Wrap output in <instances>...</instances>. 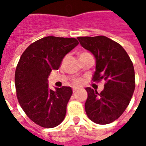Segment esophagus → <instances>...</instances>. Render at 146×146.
I'll return each mask as SVG.
<instances>
[{"mask_svg": "<svg viewBox=\"0 0 146 146\" xmlns=\"http://www.w3.org/2000/svg\"><path fill=\"white\" fill-rule=\"evenodd\" d=\"M76 91H77V88H74L73 89V93H74V92H76Z\"/></svg>", "mask_w": 146, "mask_h": 146, "instance_id": "esophagus-1", "label": "esophagus"}]
</instances>
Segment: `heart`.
<instances>
[{
  "label": "heart",
  "mask_w": 146,
  "mask_h": 146,
  "mask_svg": "<svg viewBox=\"0 0 146 146\" xmlns=\"http://www.w3.org/2000/svg\"><path fill=\"white\" fill-rule=\"evenodd\" d=\"M85 53H87V52H84V53H82V54H85ZM81 82H82V80H81L80 79H76L73 81V83H74L75 84H76V85H79V84H80Z\"/></svg>",
  "instance_id": "b5f03b06"
}]
</instances>
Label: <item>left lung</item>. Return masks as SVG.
Segmentation results:
<instances>
[{"mask_svg": "<svg viewBox=\"0 0 146 146\" xmlns=\"http://www.w3.org/2000/svg\"><path fill=\"white\" fill-rule=\"evenodd\" d=\"M80 44L96 61L92 80H106L101 93L86 88L85 111L95 123L108 124L118 119L131 102L135 88L134 66L118 43L105 36H79Z\"/></svg>", "mask_w": 146, "mask_h": 146, "instance_id": "1", "label": "left lung"}]
</instances>
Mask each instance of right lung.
<instances>
[{
    "mask_svg": "<svg viewBox=\"0 0 146 146\" xmlns=\"http://www.w3.org/2000/svg\"><path fill=\"white\" fill-rule=\"evenodd\" d=\"M78 44L75 38L45 36L31 44L21 55L15 74L17 98L27 116L37 125L52 128L63 121L73 91L65 86L52 91L48 78Z\"/></svg>",
    "mask_w": 146,
    "mask_h": 146,
    "instance_id": "obj_1",
    "label": "right lung"
}]
</instances>
